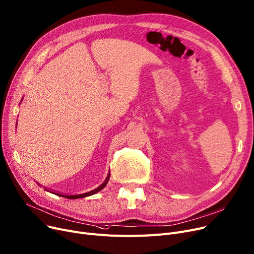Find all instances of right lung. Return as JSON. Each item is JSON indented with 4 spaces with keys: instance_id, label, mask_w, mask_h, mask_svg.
<instances>
[{
    "instance_id": "obj_1",
    "label": "right lung",
    "mask_w": 254,
    "mask_h": 254,
    "mask_svg": "<svg viewBox=\"0 0 254 254\" xmlns=\"http://www.w3.org/2000/svg\"><path fill=\"white\" fill-rule=\"evenodd\" d=\"M109 178H110V172H109V174H108V176H107V178H106L105 182H104L102 185L99 186L98 188H96V189H94V190H92V191H90V192H88V193L78 194V195H62V194H59V193H54V194H55V195H58V196H62V197H65V198H68V199H77V198H83V197H87V196L93 195V194H95V193H98L99 191L102 190V189L105 187V186L107 185V183H108V181H109Z\"/></svg>"
}]
</instances>
